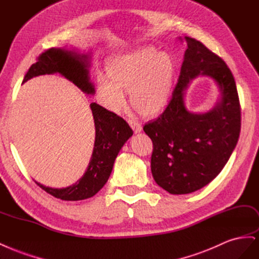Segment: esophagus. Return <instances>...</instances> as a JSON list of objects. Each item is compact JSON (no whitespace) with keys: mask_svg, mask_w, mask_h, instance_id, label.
Wrapping results in <instances>:
<instances>
[{"mask_svg":"<svg viewBox=\"0 0 259 259\" xmlns=\"http://www.w3.org/2000/svg\"><path fill=\"white\" fill-rule=\"evenodd\" d=\"M128 122H129V124L131 126L132 130L135 131V133H139V132H141V130H142V126H141V123H140V122H138V121H137V120H135V119H129V120H128Z\"/></svg>","mask_w":259,"mask_h":259,"instance_id":"34e87169","label":"esophagus"}]
</instances>
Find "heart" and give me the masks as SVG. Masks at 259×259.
Listing matches in <instances>:
<instances>
[{"mask_svg": "<svg viewBox=\"0 0 259 259\" xmlns=\"http://www.w3.org/2000/svg\"><path fill=\"white\" fill-rule=\"evenodd\" d=\"M174 73L172 57L155 49L117 56L106 66L107 77L97 78L98 97L108 110L118 112L130 91L131 104L140 114L156 115L170 101Z\"/></svg>", "mask_w": 259, "mask_h": 259, "instance_id": "heart-1", "label": "heart"}]
</instances>
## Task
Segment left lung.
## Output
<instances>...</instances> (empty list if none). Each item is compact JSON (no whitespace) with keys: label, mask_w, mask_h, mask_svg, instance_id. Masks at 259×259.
Listing matches in <instances>:
<instances>
[{"label":"left lung","mask_w":259,"mask_h":259,"mask_svg":"<svg viewBox=\"0 0 259 259\" xmlns=\"http://www.w3.org/2000/svg\"><path fill=\"white\" fill-rule=\"evenodd\" d=\"M185 40L187 49L170 102L143 127L154 145L153 178L172 195L194 193L218 177L241 130L239 96L227 64L201 41L188 36ZM199 74L212 78L221 93L215 106L203 114L189 112L184 99L189 82Z\"/></svg>","instance_id":"left-lung-1"}]
</instances>
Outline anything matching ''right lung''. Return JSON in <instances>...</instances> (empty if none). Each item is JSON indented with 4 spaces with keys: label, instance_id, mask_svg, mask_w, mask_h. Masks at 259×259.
<instances>
[{
    "label": "right lung",
    "instance_id": "obj_1",
    "mask_svg": "<svg viewBox=\"0 0 259 259\" xmlns=\"http://www.w3.org/2000/svg\"><path fill=\"white\" fill-rule=\"evenodd\" d=\"M90 57L65 48H51L37 58V62L30 66L22 82L38 75L59 73L72 81L86 95H95V86L89 77ZM96 138L94 152L84 175L75 184L65 188H52L35 182L52 196L65 200L77 201L94 197L110 178L114 161L119 151L133 131L129 124L119 116L107 111L97 103H91Z\"/></svg>",
    "mask_w": 259,
    "mask_h": 259
}]
</instances>
